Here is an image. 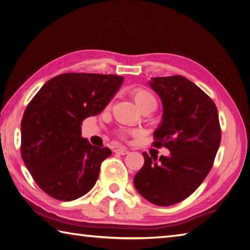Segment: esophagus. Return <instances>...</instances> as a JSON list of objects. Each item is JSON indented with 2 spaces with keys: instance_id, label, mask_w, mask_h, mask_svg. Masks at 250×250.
I'll return each mask as SVG.
<instances>
[{
  "instance_id": "1",
  "label": "esophagus",
  "mask_w": 250,
  "mask_h": 250,
  "mask_svg": "<svg viewBox=\"0 0 250 250\" xmlns=\"http://www.w3.org/2000/svg\"><path fill=\"white\" fill-rule=\"evenodd\" d=\"M115 151L117 154H119V155H126V154H129V150L126 149V148H117V149H115Z\"/></svg>"
}]
</instances>
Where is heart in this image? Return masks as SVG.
I'll return each mask as SVG.
<instances>
[{
    "label": "heart",
    "mask_w": 250,
    "mask_h": 250,
    "mask_svg": "<svg viewBox=\"0 0 250 250\" xmlns=\"http://www.w3.org/2000/svg\"><path fill=\"white\" fill-rule=\"evenodd\" d=\"M132 95H133V99L141 109L145 108V107H149V106H155L157 105V102H156L155 96L151 94V93L147 90L144 89H135L133 92H132ZM125 130L120 131V134L124 135L125 134Z\"/></svg>",
    "instance_id": "b5f03b06"
}]
</instances>
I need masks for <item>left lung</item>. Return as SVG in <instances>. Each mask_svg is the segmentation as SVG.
Segmentation results:
<instances>
[{
	"mask_svg": "<svg viewBox=\"0 0 250 250\" xmlns=\"http://www.w3.org/2000/svg\"><path fill=\"white\" fill-rule=\"evenodd\" d=\"M148 84L164 111L153 144L165 146L170 155L143 153L134 187L149 203L171 206L195 192L211 170L221 142L219 115L213 101L183 76L151 78Z\"/></svg>",
	"mask_w": 250,
	"mask_h": 250,
	"instance_id": "8db88e82",
	"label": "left lung"
}]
</instances>
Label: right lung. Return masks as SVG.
<instances>
[{
  "instance_id": "obj_1",
  "label": "right lung",
  "mask_w": 250,
  "mask_h": 250,
  "mask_svg": "<svg viewBox=\"0 0 250 250\" xmlns=\"http://www.w3.org/2000/svg\"><path fill=\"white\" fill-rule=\"evenodd\" d=\"M124 77L62 73L48 80L21 119V157L33 180L51 197L70 202L85 195L111 155L81 136L82 121L104 110Z\"/></svg>"
}]
</instances>
